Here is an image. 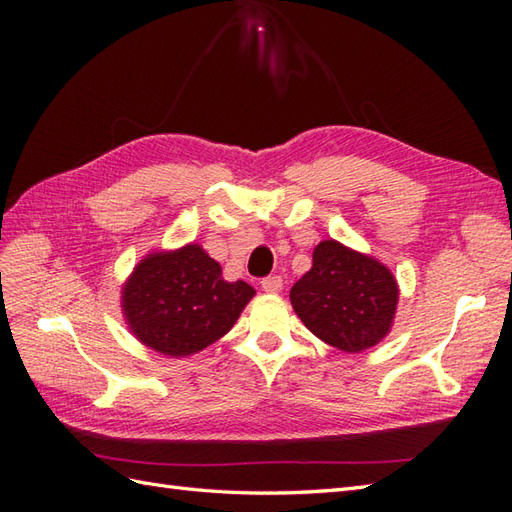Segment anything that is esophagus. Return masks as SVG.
I'll return each instance as SVG.
<instances>
[{
  "instance_id": "1",
  "label": "esophagus",
  "mask_w": 512,
  "mask_h": 512,
  "mask_svg": "<svg viewBox=\"0 0 512 512\" xmlns=\"http://www.w3.org/2000/svg\"><path fill=\"white\" fill-rule=\"evenodd\" d=\"M282 288H284V282H282L280 275H271V277H265V280H262V290H265V292L275 294V292H282Z\"/></svg>"
}]
</instances>
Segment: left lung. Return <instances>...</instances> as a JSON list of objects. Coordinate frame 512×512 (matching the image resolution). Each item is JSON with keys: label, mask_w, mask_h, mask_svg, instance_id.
<instances>
[{"label": "left lung", "mask_w": 512, "mask_h": 512, "mask_svg": "<svg viewBox=\"0 0 512 512\" xmlns=\"http://www.w3.org/2000/svg\"><path fill=\"white\" fill-rule=\"evenodd\" d=\"M290 303L324 344L356 354L391 333L399 286L378 258L324 239L314 247L312 269L292 286Z\"/></svg>", "instance_id": "1"}]
</instances>
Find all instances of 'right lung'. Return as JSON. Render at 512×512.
Returning <instances> with one entry per match:
<instances>
[{
    "mask_svg": "<svg viewBox=\"0 0 512 512\" xmlns=\"http://www.w3.org/2000/svg\"><path fill=\"white\" fill-rule=\"evenodd\" d=\"M243 280L226 282L203 245L143 256L121 286V314L143 346L181 359L224 337L254 299Z\"/></svg>",
    "mask_w": 512,
    "mask_h": 512,
    "instance_id": "1",
    "label": "right lung"
}]
</instances>
